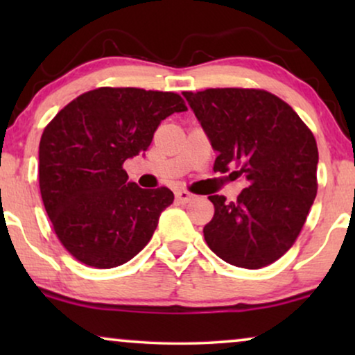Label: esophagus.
<instances>
[{
	"label": "esophagus",
	"instance_id": "obj_1",
	"mask_svg": "<svg viewBox=\"0 0 355 355\" xmlns=\"http://www.w3.org/2000/svg\"><path fill=\"white\" fill-rule=\"evenodd\" d=\"M174 196H176V200L181 202V203H187L193 198V193L184 191V189H178V191L174 192Z\"/></svg>",
	"mask_w": 355,
	"mask_h": 355
}]
</instances>
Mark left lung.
Returning <instances> with one entry per match:
<instances>
[{
  "label": "left lung",
  "instance_id": "8db88e82",
  "mask_svg": "<svg viewBox=\"0 0 355 355\" xmlns=\"http://www.w3.org/2000/svg\"><path fill=\"white\" fill-rule=\"evenodd\" d=\"M218 152L215 173L242 176L236 202L210 196L215 207L203 227L210 249L227 263L259 270L297 239L317 197L318 148L299 114L260 89L184 92Z\"/></svg>",
  "mask_w": 355,
  "mask_h": 355
}]
</instances>
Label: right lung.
<instances>
[{
    "label": "right lung",
    "mask_w": 355,
    "mask_h": 355,
    "mask_svg": "<svg viewBox=\"0 0 355 355\" xmlns=\"http://www.w3.org/2000/svg\"><path fill=\"white\" fill-rule=\"evenodd\" d=\"M186 110L174 92L100 87L67 103L43 130L42 200L58 239L80 263L114 268L152 239L174 193L129 182L123 164L147 152L163 119Z\"/></svg>",
    "instance_id": "1"
}]
</instances>
